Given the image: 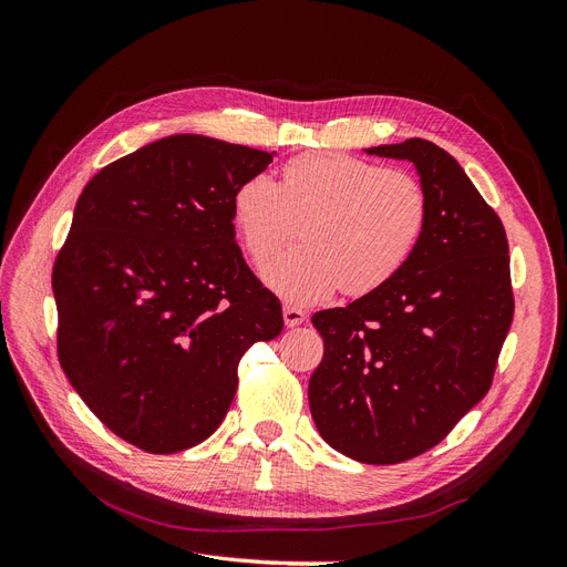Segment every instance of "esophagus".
Returning a JSON list of instances; mask_svg holds the SVG:
<instances>
[{
	"label": "esophagus",
	"mask_w": 567,
	"mask_h": 567,
	"mask_svg": "<svg viewBox=\"0 0 567 567\" xmlns=\"http://www.w3.org/2000/svg\"><path fill=\"white\" fill-rule=\"evenodd\" d=\"M284 321H286L288 329H296V326H300V323L307 321V312L300 310V307L286 305V307H284Z\"/></svg>",
	"instance_id": "1"
}]
</instances>
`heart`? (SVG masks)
I'll list each match as a JSON object with an SVG mask.
<instances>
[{
    "label": "heart",
    "mask_w": 567,
    "mask_h": 567,
    "mask_svg": "<svg viewBox=\"0 0 567 567\" xmlns=\"http://www.w3.org/2000/svg\"><path fill=\"white\" fill-rule=\"evenodd\" d=\"M234 225L255 265H265L302 221L305 244L262 269V279L293 305L321 302L342 286L364 296L388 284L416 250L427 196L402 169L346 156L305 153L281 182L252 175L231 198Z\"/></svg>",
    "instance_id": "heart-1"
}]
</instances>
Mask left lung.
I'll return each instance as SVG.
<instances>
[{
  "mask_svg": "<svg viewBox=\"0 0 567 567\" xmlns=\"http://www.w3.org/2000/svg\"><path fill=\"white\" fill-rule=\"evenodd\" d=\"M367 153L414 163L427 221L388 284L312 317L323 359L310 409L333 450L388 466L435 447L485 398L513 290L502 219L447 151L406 140Z\"/></svg>",
  "mask_w": 567,
  "mask_h": 567,
  "instance_id": "left-lung-1",
  "label": "left lung"
}]
</instances>
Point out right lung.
I'll list each match as a JSON object with an SVG mask.
<instances>
[{"label":"right lung","mask_w":567,"mask_h":567,"mask_svg":"<svg viewBox=\"0 0 567 567\" xmlns=\"http://www.w3.org/2000/svg\"><path fill=\"white\" fill-rule=\"evenodd\" d=\"M274 153L173 134L82 188L54 262L59 362L94 416L148 454L210 437L279 298L236 246L231 198Z\"/></svg>","instance_id":"add662e5"}]
</instances>
